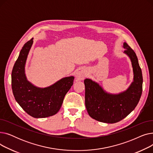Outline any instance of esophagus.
Returning <instances> with one entry per match:
<instances>
[{
  "label": "esophagus",
  "instance_id": "1",
  "mask_svg": "<svg viewBox=\"0 0 153 153\" xmlns=\"http://www.w3.org/2000/svg\"><path fill=\"white\" fill-rule=\"evenodd\" d=\"M85 76V72L82 71H78L76 74V78L78 80V81H82L84 79V77Z\"/></svg>",
  "mask_w": 153,
  "mask_h": 153
}]
</instances>
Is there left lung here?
I'll use <instances>...</instances> for the list:
<instances>
[{
	"mask_svg": "<svg viewBox=\"0 0 153 153\" xmlns=\"http://www.w3.org/2000/svg\"><path fill=\"white\" fill-rule=\"evenodd\" d=\"M124 53L129 57L133 68V79L126 91L118 94L105 91L91 79L84 80L85 104L89 116L99 122L115 123L121 121L135 108L142 94L143 76L137 56L126 43Z\"/></svg>",
	"mask_w": 153,
	"mask_h": 153,
	"instance_id": "1",
	"label": "left lung"
}]
</instances>
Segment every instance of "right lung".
<instances>
[{
    "instance_id": "right-lung-1",
    "label": "right lung",
    "mask_w": 153,
    "mask_h": 153,
    "mask_svg": "<svg viewBox=\"0 0 153 153\" xmlns=\"http://www.w3.org/2000/svg\"><path fill=\"white\" fill-rule=\"evenodd\" d=\"M33 38L22 47L12 72V88L15 99L20 106L34 118H46L59 111L66 94L73 85L74 76L65 77L44 88L28 81L25 64Z\"/></svg>"
}]
</instances>
